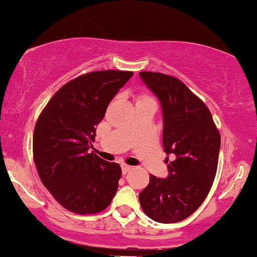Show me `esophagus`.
I'll return each mask as SVG.
<instances>
[{
    "label": "esophagus",
    "mask_w": 257,
    "mask_h": 257,
    "mask_svg": "<svg viewBox=\"0 0 257 257\" xmlns=\"http://www.w3.org/2000/svg\"><path fill=\"white\" fill-rule=\"evenodd\" d=\"M131 170V166L128 165H121V171H122V175H126Z\"/></svg>",
    "instance_id": "obj_1"
}]
</instances>
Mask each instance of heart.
<instances>
[{"mask_svg":"<svg viewBox=\"0 0 257 257\" xmlns=\"http://www.w3.org/2000/svg\"><path fill=\"white\" fill-rule=\"evenodd\" d=\"M141 99H151V98H149V97H142Z\"/></svg>","mask_w":257,"mask_h":257,"instance_id":"b5f03b06","label":"heart"}]
</instances>
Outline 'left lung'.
Wrapping results in <instances>:
<instances>
[{"mask_svg": "<svg viewBox=\"0 0 257 257\" xmlns=\"http://www.w3.org/2000/svg\"><path fill=\"white\" fill-rule=\"evenodd\" d=\"M146 87L159 99L163 113V144L167 155L166 178L151 175L140 193L144 214L160 223H175L191 216L205 200L217 170L221 137L207 106L176 77L142 71Z\"/></svg>", "mask_w": 257, "mask_h": 257, "instance_id": "8db88e82", "label": "left lung"}]
</instances>
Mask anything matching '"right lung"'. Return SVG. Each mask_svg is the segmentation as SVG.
<instances>
[{
  "mask_svg": "<svg viewBox=\"0 0 257 257\" xmlns=\"http://www.w3.org/2000/svg\"><path fill=\"white\" fill-rule=\"evenodd\" d=\"M132 75L120 70L81 75L51 98L37 120L33 137L36 169L43 186L70 211H102L117 191L120 165L90 149L106 106Z\"/></svg>",
  "mask_w": 257,
  "mask_h": 257,
  "instance_id": "right-lung-1",
  "label": "right lung"
}]
</instances>
